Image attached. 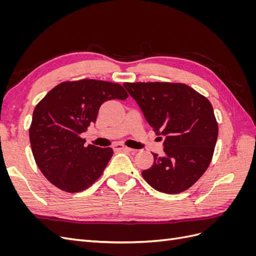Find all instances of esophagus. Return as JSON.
Returning <instances> with one entry per match:
<instances>
[{
	"mask_svg": "<svg viewBox=\"0 0 256 256\" xmlns=\"http://www.w3.org/2000/svg\"><path fill=\"white\" fill-rule=\"evenodd\" d=\"M113 148H114V150H116V152H132V150L129 148V147L124 146V145H122V144H116V145H114Z\"/></svg>",
	"mask_w": 256,
	"mask_h": 256,
	"instance_id": "34e87169",
	"label": "esophagus"
}]
</instances>
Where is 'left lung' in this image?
<instances>
[{"label":"left lung","mask_w":256,"mask_h":256,"mask_svg":"<svg viewBox=\"0 0 256 256\" xmlns=\"http://www.w3.org/2000/svg\"><path fill=\"white\" fill-rule=\"evenodd\" d=\"M154 134L164 138V156L142 176L157 191L189 189L210 164L218 122L209 100L188 85L168 82L124 83Z\"/></svg>","instance_id":"left-lung-1"}]
</instances>
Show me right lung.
Masks as SVG:
<instances>
[{
	"label": "right lung",
	"instance_id": "right-lung-1",
	"mask_svg": "<svg viewBox=\"0 0 256 256\" xmlns=\"http://www.w3.org/2000/svg\"><path fill=\"white\" fill-rule=\"evenodd\" d=\"M127 97L118 83L84 79L60 83L40 100L33 112L30 142L37 166L52 184L76 193L102 176L113 150L85 147L80 134L95 124L104 102Z\"/></svg>",
	"mask_w": 256,
	"mask_h": 256
}]
</instances>
